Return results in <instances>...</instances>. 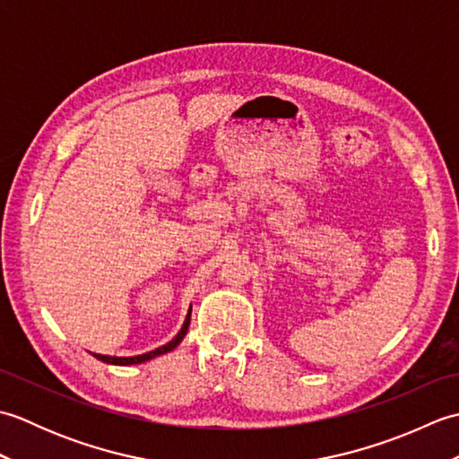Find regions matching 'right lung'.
Listing matches in <instances>:
<instances>
[{"mask_svg": "<svg viewBox=\"0 0 459 459\" xmlns=\"http://www.w3.org/2000/svg\"><path fill=\"white\" fill-rule=\"evenodd\" d=\"M189 321H191V311L187 314V319H185V324H183L181 331L178 333V337L171 339L168 345H163V347L155 349V351H150V353H143V355H138V357H106V355H96V353H92V355H94L96 359L104 360V363H110V365H138V363H143V360H150V359L158 357V355L169 353V351H173L175 347H178V345L181 343V341H183L185 333H187V329H189Z\"/></svg>", "mask_w": 459, "mask_h": 459, "instance_id": "obj_1", "label": "right lung"}]
</instances>
